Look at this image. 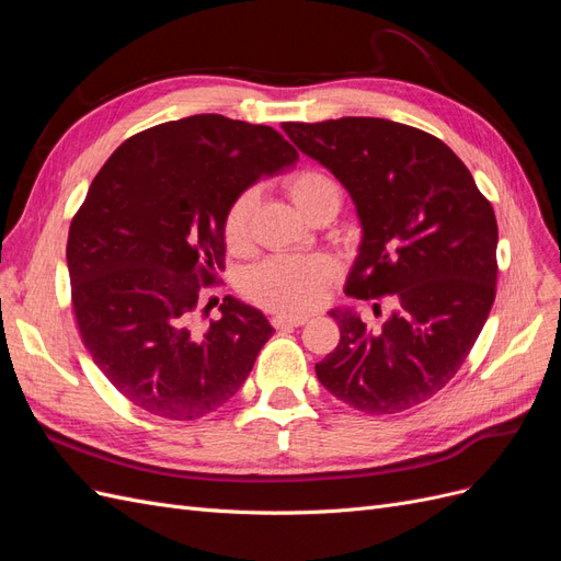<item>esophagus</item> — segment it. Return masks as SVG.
I'll return each instance as SVG.
<instances>
[{
  "mask_svg": "<svg viewBox=\"0 0 561 561\" xmlns=\"http://www.w3.org/2000/svg\"><path fill=\"white\" fill-rule=\"evenodd\" d=\"M307 320H309L307 316H274L271 318V325H274L276 330H290V328L304 325Z\"/></svg>",
  "mask_w": 561,
  "mask_h": 561,
  "instance_id": "obj_1",
  "label": "esophagus"
}]
</instances>
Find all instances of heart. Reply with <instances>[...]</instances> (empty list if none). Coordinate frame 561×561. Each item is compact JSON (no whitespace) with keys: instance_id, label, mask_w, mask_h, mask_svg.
Returning a JSON list of instances; mask_svg holds the SVG:
<instances>
[{"instance_id":"1","label":"heart","mask_w":561,"mask_h":561,"mask_svg":"<svg viewBox=\"0 0 561 561\" xmlns=\"http://www.w3.org/2000/svg\"><path fill=\"white\" fill-rule=\"evenodd\" d=\"M287 194L295 201V206L309 215L320 198L336 194L334 182L313 168L293 173L285 182ZM257 194L252 190L243 192L231 203L225 219V239L229 248L239 250L248 241L250 215L254 208ZM336 276V262L328 254H283L271 257L257 266H252L245 276V293L260 307L280 311V313H304L311 311L322 299L325 287Z\"/></svg>"}]
</instances>
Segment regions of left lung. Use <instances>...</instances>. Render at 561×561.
Returning a JSON list of instances; mask_svg holds the SVG:
<instances>
[{
	"label": "left lung",
	"instance_id": "1",
	"mask_svg": "<svg viewBox=\"0 0 561 561\" xmlns=\"http://www.w3.org/2000/svg\"><path fill=\"white\" fill-rule=\"evenodd\" d=\"M283 130L355 203L363 239L346 295L393 304L379 332L353 309L330 311L342 336L318 381L367 414L410 410L456 375L484 328L499 274L494 208L463 161L419 128L344 116Z\"/></svg>",
	"mask_w": 561,
	"mask_h": 561
}]
</instances>
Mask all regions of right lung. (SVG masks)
<instances>
[{"label": "right lung", "instance_id": "1", "mask_svg": "<svg viewBox=\"0 0 561 561\" xmlns=\"http://www.w3.org/2000/svg\"><path fill=\"white\" fill-rule=\"evenodd\" d=\"M297 149L268 126L194 114L133 135L91 182L72 219L67 268L83 346L140 410L194 421L236 396L274 334L227 295L196 328L201 293L225 268L231 203Z\"/></svg>", "mask_w": 561, "mask_h": 561}]
</instances>
